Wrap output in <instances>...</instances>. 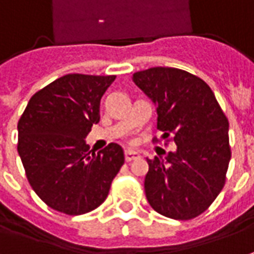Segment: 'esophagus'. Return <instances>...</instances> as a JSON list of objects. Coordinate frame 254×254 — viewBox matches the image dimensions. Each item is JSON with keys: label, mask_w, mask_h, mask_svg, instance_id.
<instances>
[{"label": "esophagus", "mask_w": 254, "mask_h": 254, "mask_svg": "<svg viewBox=\"0 0 254 254\" xmlns=\"http://www.w3.org/2000/svg\"><path fill=\"white\" fill-rule=\"evenodd\" d=\"M140 154L137 151H132V150H127L125 151V159L127 162H132L134 159H139Z\"/></svg>", "instance_id": "1"}]
</instances>
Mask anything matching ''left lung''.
<instances>
[{
	"mask_svg": "<svg viewBox=\"0 0 254 254\" xmlns=\"http://www.w3.org/2000/svg\"><path fill=\"white\" fill-rule=\"evenodd\" d=\"M133 82L155 103L162 137L173 134L177 147L165 161L147 159V201L165 217L194 219L226 184L231 159L228 120L209 85L184 70L152 67L134 72Z\"/></svg>",
	"mask_w": 254,
	"mask_h": 254,
	"instance_id": "left-lung-1",
	"label": "left lung"
}]
</instances>
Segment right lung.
<instances>
[{
	"label": "right lung",
	"instance_id": "add662e5",
	"mask_svg": "<svg viewBox=\"0 0 254 254\" xmlns=\"http://www.w3.org/2000/svg\"><path fill=\"white\" fill-rule=\"evenodd\" d=\"M114 79L63 75L33 95L17 122V151L28 183L58 212L77 216L100 206L125 162L117 143L92 155L85 143L100 121V99Z\"/></svg>",
	"mask_w": 254,
	"mask_h": 254
}]
</instances>
